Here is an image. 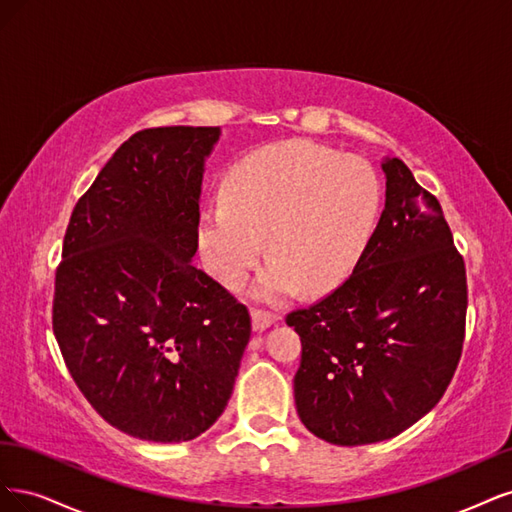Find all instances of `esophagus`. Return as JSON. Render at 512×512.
I'll list each match as a JSON object with an SVG mask.
<instances>
[{
    "label": "esophagus",
    "instance_id": "1",
    "mask_svg": "<svg viewBox=\"0 0 512 512\" xmlns=\"http://www.w3.org/2000/svg\"><path fill=\"white\" fill-rule=\"evenodd\" d=\"M251 321H253V332H263V329H268L278 323V315H274V312H268V310L253 308Z\"/></svg>",
    "mask_w": 512,
    "mask_h": 512
}]
</instances>
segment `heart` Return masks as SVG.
I'll use <instances>...</instances> for the list:
<instances>
[{
	"label": "heart",
	"mask_w": 512,
	"mask_h": 512,
	"mask_svg": "<svg viewBox=\"0 0 512 512\" xmlns=\"http://www.w3.org/2000/svg\"><path fill=\"white\" fill-rule=\"evenodd\" d=\"M381 185L368 161L315 142H283L246 157L197 225L206 270L236 289L257 266L263 240L272 261L253 295L274 302L295 287L332 289L351 274L372 236Z\"/></svg>",
	"instance_id": "b5f03b06"
}]
</instances>
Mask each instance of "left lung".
I'll return each instance as SVG.
<instances>
[{"mask_svg": "<svg viewBox=\"0 0 512 512\" xmlns=\"http://www.w3.org/2000/svg\"><path fill=\"white\" fill-rule=\"evenodd\" d=\"M381 168L385 210L353 274L287 315L302 340L295 408L340 447L393 438L427 415L464 346L466 268L442 208L402 159Z\"/></svg>", "mask_w": 512, "mask_h": 512, "instance_id": "obj_1", "label": "left lung"}]
</instances>
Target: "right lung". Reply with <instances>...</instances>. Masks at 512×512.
<instances>
[{"mask_svg":"<svg viewBox=\"0 0 512 512\" xmlns=\"http://www.w3.org/2000/svg\"><path fill=\"white\" fill-rule=\"evenodd\" d=\"M221 127L144 129L80 197L55 276L53 332L117 430L185 442L221 417L251 317L193 266L204 163Z\"/></svg>","mask_w":512,"mask_h":512,"instance_id":"add662e5","label":"right lung"}]
</instances>
